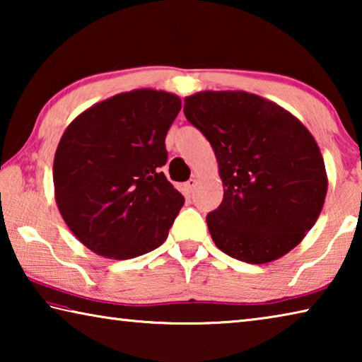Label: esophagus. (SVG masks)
Wrapping results in <instances>:
<instances>
[{
    "instance_id": "34e87169",
    "label": "esophagus",
    "mask_w": 362,
    "mask_h": 362,
    "mask_svg": "<svg viewBox=\"0 0 362 362\" xmlns=\"http://www.w3.org/2000/svg\"><path fill=\"white\" fill-rule=\"evenodd\" d=\"M194 187H196V180L194 179H189L188 182L183 183V189H185L187 193H192L193 189H194Z\"/></svg>"
}]
</instances>
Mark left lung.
Masks as SVG:
<instances>
[{
  "label": "left lung",
  "mask_w": 362,
  "mask_h": 362,
  "mask_svg": "<svg viewBox=\"0 0 362 362\" xmlns=\"http://www.w3.org/2000/svg\"><path fill=\"white\" fill-rule=\"evenodd\" d=\"M187 119L216 153L223 201L207 214L216 246L268 263L303 240L322 211L327 174L315 137L296 116L244 90L185 97Z\"/></svg>",
  "instance_id": "1"
}]
</instances>
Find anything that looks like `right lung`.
Listing matches in <instances>:
<instances>
[{
  "label": "right lung",
  "instance_id": "right-lung-1",
  "mask_svg": "<svg viewBox=\"0 0 362 362\" xmlns=\"http://www.w3.org/2000/svg\"><path fill=\"white\" fill-rule=\"evenodd\" d=\"M180 108L175 94L134 89L84 110L65 129L54 156L56 203L97 255L134 259L166 241L185 203L159 169Z\"/></svg>",
  "mask_w": 362,
  "mask_h": 362
}]
</instances>
